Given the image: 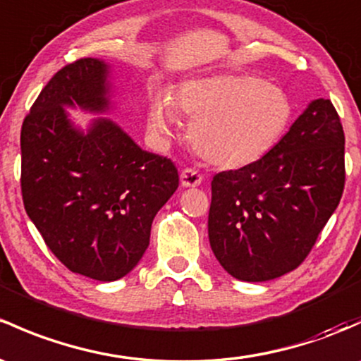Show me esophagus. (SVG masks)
Segmentation results:
<instances>
[{"label": "esophagus", "mask_w": 361, "mask_h": 361, "mask_svg": "<svg viewBox=\"0 0 361 361\" xmlns=\"http://www.w3.org/2000/svg\"><path fill=\"white\" fill-rule=\"evenodd\" d=\"M180 180L183 187H199V185L202 183V174H200L197 169L187 168L181 171Z\"/></svg>", "instance_id": "esophagus-1"}]
</instances>
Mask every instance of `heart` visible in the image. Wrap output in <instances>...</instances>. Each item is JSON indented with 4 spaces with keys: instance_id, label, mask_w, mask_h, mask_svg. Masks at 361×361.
I'll list each match as a JSON object with an SVG mask.
<instances>
[{
    "instance_id": "1",
    "label": "heart",
    "mask_w": 361,
    "mask_h": 361,
    "mask_svg": "<svg viewBox=\"0 0 361 361\" xmlns=\"http://www.w3.org/2000/svg\"><path fill=\"white\" fill-rule=\"evenodd\" d=\"M192 121L193 150L207 164L237 169L259 161L286 133L292 104L279 86L249 74H221L183 82L171 100L159 94L149 105V130L169 138L178 117Z\"/></svg>"
}]
</instances>
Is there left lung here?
<instances>
[{
    "mask_svg": "<svg viewBox=\"0 0 361 361\" xmlns=\"http://www.w3.org/2000/svg\"><path fill=\"white\" fill-rule=\"evenodd\" d=\"M344 131L314 100L264 157L211 181L209 242L231 276L267 282L299 267L343 197Z\"/></svg>",
    "mask_w": 361,
    "mask_h": 361,
    "instance_id": "8db88e82",
    "label": "left lung"
}]
</instances>
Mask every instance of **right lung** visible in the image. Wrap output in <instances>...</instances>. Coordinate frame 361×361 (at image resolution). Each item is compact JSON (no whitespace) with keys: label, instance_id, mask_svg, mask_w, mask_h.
I'll return each instance as SVG.
<instances>
[{"label":"right lung","instance_id":"1","mask_svg":"<svg viewBox=\"0 0 361 361\" xmlns=\"http://www.w3.org/2000/svg\"><path fill=\"white\" fill-rule=\"evenodd\" d=\"M107 66L67 63L48 81L20 131L22 200L44 244L71 271L121 279L149 247L155 214L176 192L174 162L140 149L117 124L75 130L63 105L107 109Z\"/></svg>","mask_w":361,"mask_h":361}]
</instances>
